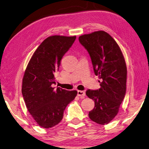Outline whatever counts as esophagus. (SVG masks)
<instances>
[{
	"mask_svg": "<svg viewBox=\"0 0 149 149\" xmlns=\"http://www.w3.org/2000/svg\"><path fill=\"white\" fill-rule=\"evenodd\" d=\"M77 95L80 97H84V96H85L86 93H85L84 91H77Z\"/></svg>",
	"mask_w": 149,
	"mask_h": 149,
	"instance_id": "obj_1",
	"label": "esophagus"
}]
</instances>
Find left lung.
<instances>
[{
    "instance_id": "8db88e82",
    "label": "left lung",
    "mask_w": 149,
    "mask_h": 149,
    "mask_svg": "<svg viewBox=\"0 0 149 149\" xmlns=\"http://www.w3.org/2000/svg\"><path fill=\"white\" fill-rule=\"evenodd\" d=\"M79 40L89 53L95 75L101 79L100 89L86 93L95 103L89 116L98 124H108L117 115L126 94L124 56L115 40L104 31L82 35Z\"/></svg>"
}]
</instances>
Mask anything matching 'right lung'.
<instances>
[{
	"mask_svg": "<svg viewBox=\"0 0 149 149\" xmlns=\"http://www.w3.org/2000/svg\"><path fill=\"white\" fill-rule=\"evenodd\" d=\"M75 39V36L48 37L33 53L25 70L22 86L25 104L33 119L44 128L58 124L67 106L77 96V91L52 87L61 60Z\"/></svg>",
	"mask_w": 149,
	"mask_h": 149,
	"instance_id": "1",
	"label": "right lung"
}]
</instances>
